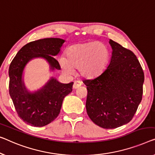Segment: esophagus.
Returning a JSON list of instances; mask_svg holds the SVG:
<instances>
[{
    "instance_id": "esophagus-1",
    "label": "esophagus",
    "mask_w": 155,
    "mask_h": 155,
    "mask_svg": "<svg viewBox=\"0 0 155 155\" xmlns=\"http://www.w3.org/2000/svg\"><path fill=\"white\" fill-rule=\"evenodd\" d=\"M81 85H82L81 82L79 81H74V84L73 85V88L77 89L78 87H79Z\"/></svg>"
}]
</instances>
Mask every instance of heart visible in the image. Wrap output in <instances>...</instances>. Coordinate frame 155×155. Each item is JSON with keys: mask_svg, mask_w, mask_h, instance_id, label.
Masks as SVG:
<instances>
[{"mask_svg": "<svg viewBox=\"0 0 155 155\" xmlns=\"http://www.w3.org/2000/svg\"><path fill=\"white\" fill-rule=\"evenodd\" d=\"M110 60L109 48L101 41H89L74 45L66 51V58H58L60 65L67 73L77 68L80 74L92 78L100 74L107 68Z\"/></svg>", "mask_w": 155, "mask_h": 155, "instance_id": "1", "label": "heart"}]
</instances>
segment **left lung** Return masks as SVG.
Masks as SVG:
<instances>
[{
  "label": "left lung",
  "instance_id": "obj_1",
  "mask_svg": "<svg viewBox=\"0 0 155 155\" xmlns=\"http://www.w3.org/2000/svg\"><path fill=\"white\" fill-rule=\"evenodd\" d=\"M110 63L97 77L84 80L87 114L97 125L114 129L130 122L142 100L144 73L137 56L112 40Z\"/></svg>",
  "mask_w": 155,
  "mask_h": 155
}]
</instances>
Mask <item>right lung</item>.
I'll return each instance as SVG.
<instances>
[{
    "label": "right lung",
    "mask_w": 155,
    "mask_h": 155,
    "mask_svg": "<svg viewBox=\"0 0 155 155\" xmlns=\"http://www.w3.org/2000/svg\"><path fill=\"white\" fill-rule=\"evenodd\" d=\"M65 40L45 38L31 41L18 51L9 68V92L18 115L33 127H43L54 121L59 115L64 97L72 91L73 82L62 84L51 77L38 91L27 88L24 71L35 58H42L49 64L50 70H61L55 56L61 52Z\"/></svg>",
    "instance_id": "right-lung-1"
}]
</instances>
